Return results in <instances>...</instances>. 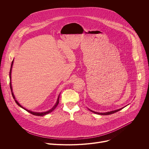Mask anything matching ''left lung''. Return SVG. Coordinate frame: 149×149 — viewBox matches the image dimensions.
Here are the masks:
<instances>
[{
	"instance_id": "8db88e82",
	"label": "left lung",
	"mask_w": 149,
	"mask_h": 149,
	"mask_svg": "<svg viewBox=\"0 0 149 149\" xmlns=\"http://www.w3.org/2000/svg\"><path fill=\"white\" fill-rule=\"evenodd\" d=\"M123 108H121V109H118V110H114V111H109V112H107V113H97V112H95L94 111H92L91 110H90L91 111H92L93 113H94L95 114H99V115H110V114H112L113 113H115L120 110H121V109H123Z\"/></svg>"
}]
</instances>
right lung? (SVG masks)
<instances>
[{
	"label": "right lung",
	"mask_w": 149,
	"mask_h": 149,
	"mask_svg": "<svg viewBox=\"0 0 149 149\" xmlns=\"http://www.w3.org/2000/svg\"><path fill=\"white\" fill-rule=\"evenodd\" d=\"M13 61L12 62L11 67H10V72H9V75H10V90H11V92H12V97H13V99L15 100V101L16 103L19 106H20V107L21 108H23L24 109H25L26 111H27L28 112L30 113L31 114H33V115H35V116H45V115H46V114H48V113H49L52 112L53 110H55V109L57 107V105H58V103H59V97H58V100H57V101H56V102L55 105L54 106V107H53V108H52L51 109H50L49 111H46V112H44V113H36V112H33V111H30V110H26V109H24V108L22 107V106H21V105L19 104V102H18L15 100V96H14V95H13V92H12V84H11V77H10V75H11V71H12V65H13Z\"/></svg>",
	"instance_id": "obj_1"
}]
</instances>
